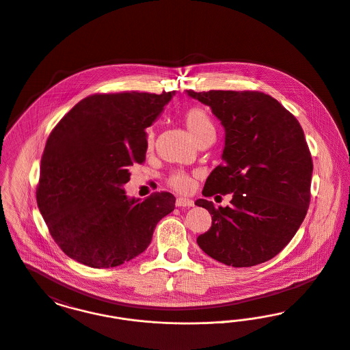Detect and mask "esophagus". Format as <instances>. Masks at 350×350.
Returning <instances> with one entry per match:
<instances>
[{
    "mask_svg": "<svg viewBox=\"0 0 350 350\" xmlns=\"http://www.w3.org/2000/svg\"><path fill=\"white\" fill-rule=\"evenodd\" d=\"M176 206H177V207H193V206H194V202L191 200L180 197V198H177V200H176Z\"/></svg>",
    "mask_w": 350,
    "mask_h": 350,
    "instance_id": "34e87169",
    "label": "esophagus"
}]
</instances>
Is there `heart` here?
<instances>
[{
    "label": "heart",
    "instance_id": "heart-1",
    "mask_svg": "<svg viewBox=\"0 0 350 350\" xmlns=\"http://www.w3.org/2000/svg\"><path fill=\"white\" fill-rule=\"evenodd\" d=\"M183 120L187 133L191 136L193 140L200 139V136H203V135L214 133V124L211 122V118L208 116V113L206 111V109H203L202 106L189 107L183 114ZM153 140H154L153 130L148 129L147 133H146L147 150H152ZM167 183L178 191H187L191 186L190 178L183 173L172 174L167 180Z\"/></svg>",
    "mask_w": 350,
    "mask_h": 350
}]
</instances>
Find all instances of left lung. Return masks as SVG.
Masks as SVG:
<instances>
[{
	"mask_svg": "<svg viewBox=\"0 0 350 350\" xmlns=\"http://www.w3.org/2000/svg\"><path fill=\"white\" fill-rule=\"evenodd\" d=\"M187 96L211 107L224 127L221 164L202 194H231V206L215 208L200 234V250L228 267H248L277 256L299 230L310 204L312 159L299 122L261 92L210 90Z\"/></svg>",
	"mask_w": 350,
	"mask_h": 350,
	"instance_id": "1",
	"label": "left lung"
}]
</instances>
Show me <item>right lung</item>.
Listing matches in <instances>:
<instances>
[{"instance_id": "right-lung-1", "label": "right lung", "mask_w": 350, "mask_h": 350, "mask_svg": "<svg viewBox=\"0 0 350 350\" xmlns=\"http://www.w3.org/2000/svg\"><path fill=\"white\" fill-rule=\"evenodd\" d=\"M174 92L94 94L80 100L52 130L42 156L38 207L51 236L70 258L114 267L148 248L156 224L174 210L167 191L143 202L123 185L146 161V129Z\"/></svg>"}]
</instances>
